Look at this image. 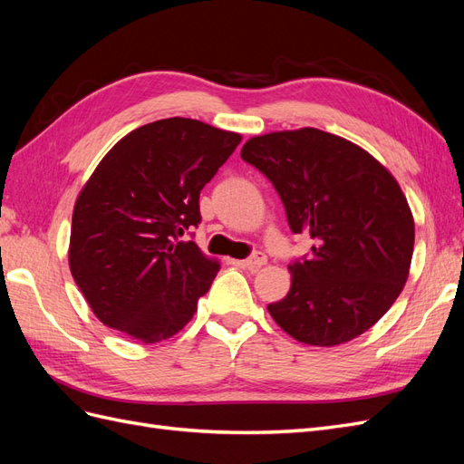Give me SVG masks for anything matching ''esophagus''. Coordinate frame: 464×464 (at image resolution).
<instances>
[{"label": "esophagus", "mask_w": 464, "mask_h": 464, "mask_svg": "<svg viewBox=\"0 0 464 464\" xmlns=\"http://www.w3.org/2000/svg\"><path fill=\"white\" fill-rule=\"evenodd\" d=\"M265 263H266V256H265V254H261V251H257V254H254L251 257H247V259L240 261V265H242V266H246V269H249L251 273L259 271Z\"/></svg>", "instance_id": "obj_1"}]
</instances>
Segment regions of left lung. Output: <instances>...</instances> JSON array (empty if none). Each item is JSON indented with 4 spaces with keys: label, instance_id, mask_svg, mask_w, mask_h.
<instances>
[{
    "label": "left lung",
    "instance_id": "obj_1",
    "mask_svg": "<svg viewBox=\"0 0 464 464\" xmlns=\"http://www.w3.org/2000/svg\"><path fill=\"white\" fill-rule=\"evenodd\" d=\"M242 159L275 186L312 254L288 265L286 296L266 305L280 329L314 346L356 339L409 278L414 218L397 179L346 139L304 128L251 137Z\"/></svg>",
    "mask_w": 464,
    "mask_h": 464
}]
</instances>
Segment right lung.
<instances>
[{
    "label": "right lung",
    "mask_w": 464,
    "mask_h": 464,
    "mask_svg": "<svg viewBox=\"0 0 464 464\" xmlns=\"http://www.w3.org/2000/svg\"><path fill=\"white\" fill-rule=\"evenodd\" d=\"M242 135L168 118L128 133L96 166L73 208L69 269L104 325L147 344L170 339L220 269L195 242L199 193Z\"/></svg>",
    "instance_id": "right-lung-1"
}]
</instances>
